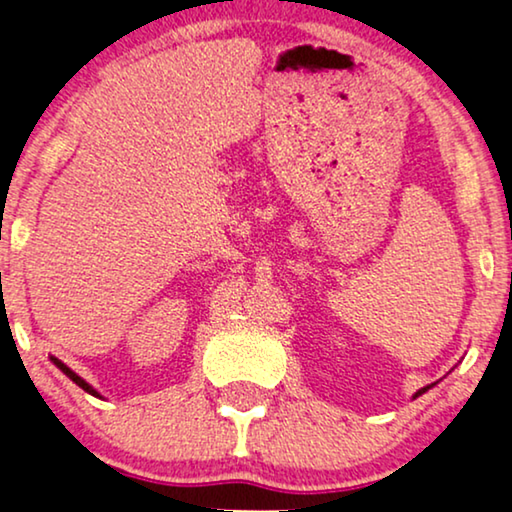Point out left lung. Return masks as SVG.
Here are the masks:
<instances>
[{"instance_id": "obj_1", "label": "left lung", "mask_w": 512, "mask_h": 512, "mask_svg": "<svg viewBox=\"0 0 512 512\" xmlns=\"http://www.w3.org/2000/svg\"><path fill=\"white\" fill-rule=\"evenodd\" d=\"M428 388H431V386H426V388H421V391H417V395H414V398H419V395H421V393H426V391H428Z\"/></svg>"}]
</instances>
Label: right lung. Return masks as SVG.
<instances>
[{
	"label": "right lung",
	"instance_id": "1",
	"mask_svg": "<svg viewBox=\"0 0 512 512\" xmlns=\"http://www.w3.org/2000/svg\"><path fill=\"white\" fill-rule=\"evenodd\" d=\"M51 360H53V363H56V365L60 367V370H63V372L67 374V377H70V379L74 381V384H77L79 388H84V391H86V393H91V395H98V391H95V388H93L91 384H86V381H84V379H81L77 372H72V370H70V367H67L65 363H60V360H58V358H51ZM98 398H100V395H98Z\"/></svg>",
	"mask_w": 512,
	"mask_h": 512
}]
</instances>
